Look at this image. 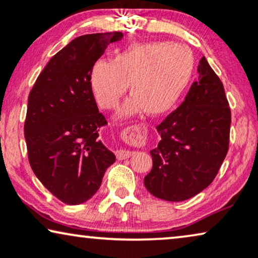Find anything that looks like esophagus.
I'll list each match as a JSON object with an SVG mask.
<instances>
[{
	"label": "esophagus",
	"instance_id": "34e87169",
	"mask_svg": "<svg viewBox=\"0 0 258 258\" xmlns=\"http://www.w3.org/2000/svg\"><path fill=\"white\" fill-rule=\"evenodd\" d=\"M134 153L133 151H129V150H125V149H119L116 151V157L118 158V160H125V158H129L132 156Z\"/></svg>",
	"mask_w": 258,
	"mask_h": 258
}]
</instances>
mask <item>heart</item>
<instances>
[{
	"mask_svg": "<svg viewBox=\"0 0 258 258\" xmlns=\"http://www.w3.org/2000/svg\"><path fill=\"white\" fill-rule=\"evenodd\" d=\"M195 69L191 49L170 42L134 43L110 62L100 59L89 74V86L98 107L114 109L126 91L132 97L117 112L126 118L144 111L165 115L177 103Z\"/></svg>",
	"mask_w": 258,
	"mask_h": 258,
	"instance_id": "b5f03b06",
	"label": "heart"
}]
</instances>
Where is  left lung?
Segmentation results:
<instances>
[{"label":"left lung","instance_id":"1","mask_svg":"<svg viewBox=\"0 0 258 258\" xmlns=\"http://www.w3.org/2000/svg\"><path fill=\"white\" fill-rule=\"evenodd\" d=\"M197 72L183 103L157 125L161 141L150 151L153 169L144 177L148 191L169 202L210 185L229 149L231 114L223 83L204 56Z\"/></svg>","mask_w":258,"mask_h":258}]
</instances>
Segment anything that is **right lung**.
<instances>
[{
    "label": "right lung",
    "instance_id": "right-lung-1",
    "mask_svg": "<svg viewBox=\"0 0 258 258\" xmlns=\"http://www.w3.org/2000/svg\"><path fill=\"white\" fill-rule=\"evenodd\" d=\"M122 37L119 31L76 37L52 56L28 97L24 137L30 167L69 206L90 200L116 161L98 139L107 121L91 93L89 74L104 49Z\"/></svg>",
    "mask_w": 258,
    "mask_h": 258
}]
</instances>
